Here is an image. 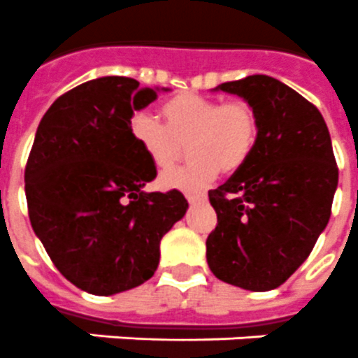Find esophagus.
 Wrapping results in <instances>:
<instances>
[{"mask_svg": "<svg viewBox=\"0 0 358 358\" xmlns=\"http://www.w3.org/2000/svg\"><path fill=\"white\" fill-rule=\"evenodd\" d=\"M189 203H198V202H206V194H194V193H187L185 194Z\"/></svg>", "mask_w": 358, "mask_h": 358, "instance_id": "34e87169", "label": "esophagus"}]
</instances>
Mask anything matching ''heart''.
<instances>
[{
	"instance_id": "heart-1",
	"label": "heart",
	"mask_w": 358,
	"mask_h": 358,
	"mask_svg": "<svg viewBox=\"0 0 358 358\" xmlns=\"http://www.w3.org/2000/svg\"><path fill=\"white\" fill-rule=\"evenodd\" d=\"M160 113L165 123L151 114H136L131 133L158 169L178 160L187 143L191 160L162 173L160 185L165 189H203L220 169L235 173L244 167L257 147V114L244 101L222 103L206 96L178 94L164 101Z\"/></svg>"
}]
</instances>
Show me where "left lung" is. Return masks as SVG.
<instances>
[{
    "label": "left lung",
    "instance_id": "8db88e82",
    "mask_svg": "<svg viewBox=\"0 0 358 358\" xmlns=\"http://www.w3.org/2000/svg\"><path fill=\"white\" fill-rule=\"evenodd\" d=\"M215 91L255 110L258 142L244 167L209 191L218 224L207 236L216 278L249 291L278 287L326 229L338 169L322 114L271 76L253 74Z\"/></svg>",
    "mask_w": 358,
    "mask_h": 358
}]
</instances>
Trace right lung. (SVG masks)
Listing matches in <instances>:
<instances>
[{
	"label": "right lung",
	"mask_w": 358,
	"mask_h": 358,
	"mask_svg": "<svg viewBox=\"0 0 358 358\" xmlns=\"http://www.w3.org/2000/svg\"><path fill=\"white\" fill-rule=\"evenodd\" d=\"M160 91L103 76L54 101L27 162L29 218L54 266L91 295L133 289L155 275L160 240L187 211L184 194L145 193L156 167L131 120Z\"/></svg>",
	"instance_id": "add662e5"
}]
</instances>
